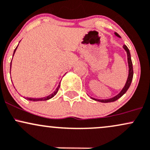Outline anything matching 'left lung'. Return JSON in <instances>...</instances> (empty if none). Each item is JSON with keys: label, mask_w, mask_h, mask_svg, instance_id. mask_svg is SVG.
I'll return each instance as SVG.
<instances>
[{"label": "left lung", "mask_w": 150, "mask_h": 150, "mask_svg": "<svg viewBox=\"0 0 150 150\" xmlns=\"http://www.w3.org/2000/svg\"><path fill=\"white\" fill-rule=\"evenodd\" d=\"M115 35L118 38H120V36L117 34V33H115ZM123 48L124 50H125V52H127V63H128V67H129V74H128V76H127V81H126L125 86L123 87V88L122 89V91L117 94V96H114L113 98H111L109 99H104V100H100V99H96L93 98V100H96V101H99L101 103H110V102H113L117 100V99L120 98L123 96L124 94L126 93V91H127V89L129 88V86H130L131 82H132V77H133V67H132V60H131V57H130V53H129V49L127 48V47L126 45H123Z\"/></svg>", "instance_id": "1"}]
</instances>
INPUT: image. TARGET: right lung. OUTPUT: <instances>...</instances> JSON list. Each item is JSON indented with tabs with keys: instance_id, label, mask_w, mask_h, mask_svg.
I'll return each mask as SVG.
<instances>
[{
	"instance_id": "1",
	"label": "right lung",
	"mask_w": 150,
	"mask_h": 150,
	"mask_svg": "<svg viewBox=\"0 0 150 150\" xmlns=\"http://www.w3.org/2000/svg\"><path fill=\"white\" fill-rule=\"evenodd\" d=\"M17 48H18V47H17L15 49L14 52H13V55H14L15 52H16ZM11 62H12V60H11ZM59 87H60V84H59L58 87H57V88H56V90H55L52 93L50 94V95H49L48 96L44 97V98H26V99H27V100H32V101H39V100H49V99L53 98L55 95H56L57 92H58V90H59Z\"/></svg>"
}]
</instances>
